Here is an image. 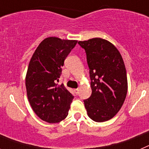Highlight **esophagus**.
Wrapping results in <instances>:
<instances>
[{
    "label": "esophagus",
    "instance_id": "esophagus-1",
    "mask_svg": "<svg viewBox=\"0 0 149 149\" xmlns=\"http://www.w3.org/2000/svg\"><path fill=\"white\" fill-rule=\"evenodd\" d=\"M74 92L76 95H77L79 93V89H74Z\"/></svg>",
    "mask_w": 149,
    "mask_h": 149
}]
</instances>
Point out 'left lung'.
I'll return each mask as SVG.
<instances>
[{
	"label": "left lung",
	"instance_id": "left-lung-1",
	"mask_svg": "<svg viewBox=\"0 0 149 149\" xmlns=\"http://www.w3.org/2000/svg\"><path fill=\"white\" fill-rule=\"evenodd\" d=\"M86 54L92 95L84 100L88 116L97 122L111 119L125 100L127 79L122 55L106 39L79 41Z\"/></svg>",
	"mask_w": 149,
	"mask_h": 149
}]
</instances>
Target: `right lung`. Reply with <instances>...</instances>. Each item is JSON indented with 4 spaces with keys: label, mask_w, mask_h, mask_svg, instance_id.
<instances>
[{
    "label": "right lung",
    "mask_w": 149,
    "mask_h": 149,
    "mask_svg": "<svg viewBox=\"0 0 149 149\" xmlns=\"http://www.w3.org/2000/svg\"><path fill=\"white\" fill-rule=\"evenodd\" d=\"M77 42L53 36L46 38L29 63L25 78L28 101L34 113L48 123H58L68 116L74 96L56 81L64 60Z\"/></svg>",
    "instance_id": "right-lung-1"
}]
</instances>
